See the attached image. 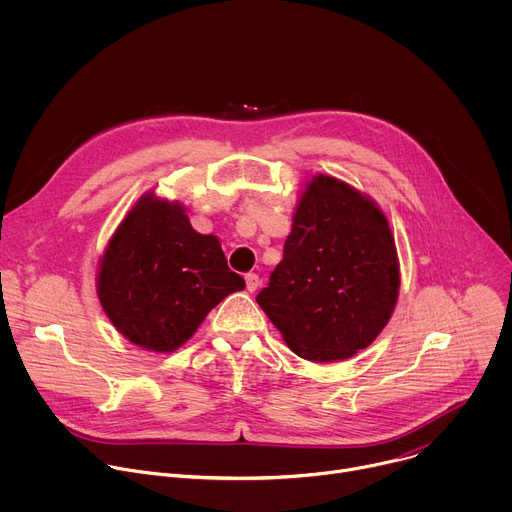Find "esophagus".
<instances>
[{"instance_id": "obj_1", "label": "esophagus", "mask_w": 512, "mask_h": 512, "mask_svg": "<svg viewBox=\"0 0 512 512\" xmlns=\"http://www.w3.org/2000/svg\"><path fill=\"white\" fill-rule=\"evenodd\" d=\"M245 283H247V291H257L259 289V285H261V279H259V275L257 273H247L245 275Z\"/></svg>"}]
</instances>
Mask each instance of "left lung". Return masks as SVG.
<instances>
[{
	"mask_svg": "<svg viewBox=\"0 0 512 512\" xmlns=\"http://www.w3.org/2000/svg\"><path fill=\"white\" fill-rule=\"evenodd\" d=\"M399 298V259L375 200L332 176H312L296 206L283 259L257 304L285 344L312 362L367 348Z\"/></svg>",
	"mask_w": 512,
	"mask_h": 512,
	"instance_id": "8db88e82",
	"label": "left lung"
}]
</instances>
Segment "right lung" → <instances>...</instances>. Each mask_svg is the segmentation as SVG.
Wrapping results in <instances>:
<instances>
[{"instance_id": "1", "label": "right lung", "mask_w": 512, "mask_h": 512, "mask_svg": "<svg viewBox=\"0 0 512 512\" xmlns=\"http://www.w3.org/2000/svg\"><path fill=\"white\" fill-rule=\"evenodd\" d=\"M245 279L229 269L221 241L192 229L180 202L143 194L99 263L97 296L111 324L152 352L180 348L208 312Z\"/></svg>"}]
</instances>
